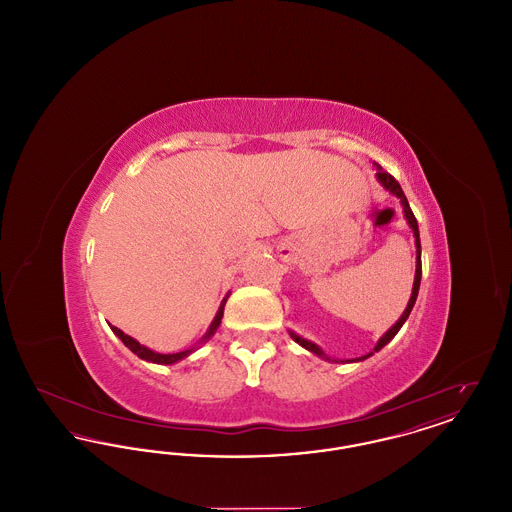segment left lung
<instances>
[{
	"instance_id": "left-lung-1",
	"label": "left lung",
	"mask_w": 512,
	"mask_h": 512,
	"mask_svg": "<svg viewBox=\"0 0 512 512\" xmlns=\"http://www.w3.org/2000/svg\"><path fill=\"white\" fill-rule=\"evenodd\" d=\"M376 165V163H374ZM376 180L382 184V188L384 190H388L391 195H395L399 201H401V207H403V213H405V219H407V224H409V228L413 230L414 236V245H416V270H414V282H413V293H411V299H409V303H407V307H405V311H403V315L399 317V320L391 326L390 330L378 340V343L374 345V349L370 351V353H366L363 357H357V359H347V361H338V359H332V357H328L320 347H318L317 343H313V341L305 340V338H301L299 334H295L293 330H290V336H292V340L295 343H299L301 347H305L307 351H311V353H315L317 357L320 359H326V361H330V363H361V361H365L368 357H372L376 351H380L384 345H388L393 338H395V334L401 330V326L405 324V320L409 318L411 315V311H413L414 301H416V297H418V288H420V278H422V261H420V234H418V222L414 219L413 211H411V207H409V201H407V197L403 194V190H401V186H399V182L388 174L386 171H382V167L380 165H376Z\"/></svg>"
}]
</instances>
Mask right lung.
<instances>
[{"instance_id": "right-lung-1", "label": "right lung", "mask_w": 512, "mask_h": 512, "mask_svg": "<svg viewBox=\"0 0 512 512\" xmlns=\"http://www.w3.org/2000/svg\"><path fill=\"white\" fill-rule=\"evenodd\" d=\"M230 297V293H226V297L220 301L219 311H217V315L213 318V322L209 324V328H207V332H205V336L199 340V345L201 343H205V341L211 340L213 336H215V332L219 330L220 320H222V315H224V305H226V299ZM111 326V324H109ZM111 330H113V334L119 338V340L134 353V355H138L142 361H147V363H155V365H174V363H178V361H182V359H186L188 355H192L197 347H192V349H186V351H180V353H169V355H163V353H157V351H153V349H149L146 345H142L140 341L134 340V338H130L128 334H124L122 330H119L117 326H111Z\"/></svg>"}]
</instances>
